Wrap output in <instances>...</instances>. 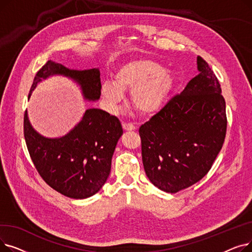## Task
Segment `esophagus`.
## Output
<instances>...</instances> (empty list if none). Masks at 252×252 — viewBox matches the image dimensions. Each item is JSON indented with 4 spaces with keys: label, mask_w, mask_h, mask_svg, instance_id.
Here are the masks:
<instances>
[{
    "label": "esophagus",
    "mask_w": 252,
    "mask_h": 252,
    "mask_svg": "<svg viewBox=\"0 0 252 252\" xmlns=\"http://www.w3.org/2000/svg\"><path fill=\"white\" fill-rule=\"evenodd\" d=\"M123 128L126 131H129V130H135L136 129V126L133 125V124H127V123H123Z\"/></svg>",
    "instance_id": "obj_1"
}]
</instances>
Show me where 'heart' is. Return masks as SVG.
Listing matches in <instances>:
<instances>
[{
	"instance_id": "heart-1",
	"label": "heart",
	"mask_w": 252,
	"mask_h": 252,
	"mask_svg": "<svg viewBox=\"0 0 252 252\" xmlns=\"http://www.w3.org/2000/svg\"><path fill=\"white\" fill-rule=\"evenodd\" d=\"M177 83L175 74L147 58L133 59L119 65L114 82L101 85V95L111 108L124 100V92L130 93V103L143 115L159 112L168 101Z\"/></svg>"
}]
</instances>
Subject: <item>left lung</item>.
Masks as SVG:
<instances>
[{"instance_id":"obj_1","label":"left lung","mask_w":252,"mask_h":252,"mask_svg":"<svg viewBox=\"0 0 252 252\" xmlns=\"http://www.w3.org/2000/svg\"><path fill=\"white\" fill-rule=\"evenodd\" d=\"M198 74L139 134L145 173L155 187L177 193L199 182L211 168L226 137V102L205 60Z\"/></svg>"}]
</instances>
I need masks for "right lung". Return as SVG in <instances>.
<instances>
[{
	"label": "right lung",
	"instance_id": "1",
	"mask_svg": "<svg viewBox=\"0 0 252 252\" xmlns=\"http://www.w3.org/2000/svg\"><path fill=\"white\" fill-rule=\"evenodd\" d=\"M54 75L73 81L85 100L100 99L99 68L70 69L52 60L35 74L29 99L39 83ZM23 127L26 146L39 176L50 187L73 199L89 198L104 186L116 144L124 133L117 117L97 108L87 109L79 123L62 137L48 138L37 133L28 110Z\"/></svg>",
	"mask_w": 252,
	"mask_h": 252
}]
</instances>
